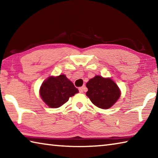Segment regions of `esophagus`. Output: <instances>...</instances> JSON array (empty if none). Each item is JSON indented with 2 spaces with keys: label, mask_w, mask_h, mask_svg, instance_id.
<instances>
[{
  "label": "esophagus",
  "mask_w": 158,
  "mask_h": 158,
  "mask_svg": "<svg viewBox=\"0 0 158 158\" xmlns=\"http://www.w3.org/2000/svg\"><path fill=\"white\" fill-rule=\"evenodd\" d=\"M79 90L80 93H84V91H85V90H86V88H85V86L80 87V88H79Z\"/></svg>",
  "instance_id": "1"
}]
</instances>
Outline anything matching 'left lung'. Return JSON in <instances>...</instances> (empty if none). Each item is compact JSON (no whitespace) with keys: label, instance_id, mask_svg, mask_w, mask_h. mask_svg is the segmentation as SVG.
I'll return each instance as SVG.
<instances>
[{"label":"left lung","instance_id":"obj_1","mask_svg":"<svg viewBox=\"0 0 158 158\" xmlns=\"http://www.w3.org/2000/svg\"><path fill=\"white\" fill-rule=\"evenodd\" d=\"M88 91L85 93L93 105L103 109L111 107L119 98L121 90L111 78L96 75L86 83Z\"/></svg>","mask_w":158,"mask_h":158}]
</instances>
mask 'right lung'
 Listing matches in <instances>:
<instances>
[{
	"label": "right lung",
	"mask_w": 158,
	"mask_h": 158,
	"mask_svg": "<svg viewBox=\"0 0 158 158\" xmlns=\"http://www.w3.org/2000/svg\"><path fill=\"white\" fill-rule=\"evenodd\" d=\"M78 92L79 90L65 74L48 77L40 89L42 100L51 108L60 107Z\"/></svg>",
	"instance_id": "right-lung-1"
}]
</instances>
